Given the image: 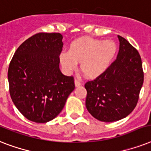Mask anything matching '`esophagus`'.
Wrapping results in <instances>:
<instances>
[{
  "label": "esophagus",
  "mask_w": 151,
  "mask_h": 151,
  "mask_svg": "<svg viewBox=\"0 0 151 151\" xmlns=\"http://www.w3.org/2000/svg\"><path fill=\"white\" fill-rule=\"evenodd\" d=\"M82 85V83H81V81L78 80V79H75V86L76 87H78V86H80V85Z\"/></svg>",
  "instance_id": "34e87169"
}]
</instances>
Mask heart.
<instances>
[{
    "label": "heart",
    "mask_w": 151,
    "mask_h": 151,
    "mask_svg": "<svg viewBox=\"0 0 151 151\" xmlns=\"http://www.w3.org/2000/svg\"><path fill=\"white\" fill-rule=\"evenodd\" d=\"M117 51V45L114 41L85 37L73 41L69 52H62L59 59L67 73L74 70L78 63H81V70L85 76L96 78L108 68Z\"/></svg>",
    "instance_id": "heart-1"
}]
</instances>
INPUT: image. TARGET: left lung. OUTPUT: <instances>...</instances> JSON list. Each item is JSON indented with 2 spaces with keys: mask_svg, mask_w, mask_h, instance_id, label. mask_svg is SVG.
Wrapping results in <instances>:
<instances>
[{
  "mask_svg": "<svg viewBox=\"0 0 151 151\" xmlns=\"http://www.w3.org/2000/svg\"><path fill=\"white\" fill-rule=\"evenodd\" d=\"M117 59L96 79L85 83V105L99 121L112 122L127 117L136 106L143 83L138 51L121 36Z\"/></svg>",
  "mask_w": 151,
  "mask_h": 151,
  "instance_id": "1",
  "label": "left lung"
}]
</instances>
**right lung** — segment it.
<instances>
[{
    "label": "right lung",
    "instance_id": "add662e5",
    "mask_svg": "<svg viewBox=\"0 0 151 151\" xmlns=\"http://www.w3.org/2000/svg\"><path fill=\"white\" fill-rule=\"evenodd\" d=\"M62 40L59 33L34 34L20 45L9 64L11 98L31 122L54 119L75 88L73 76L63 75L59 70Z\"/></svg>",
    "mask_w": 151,
    "mask_h": 151
}]
</instances>
